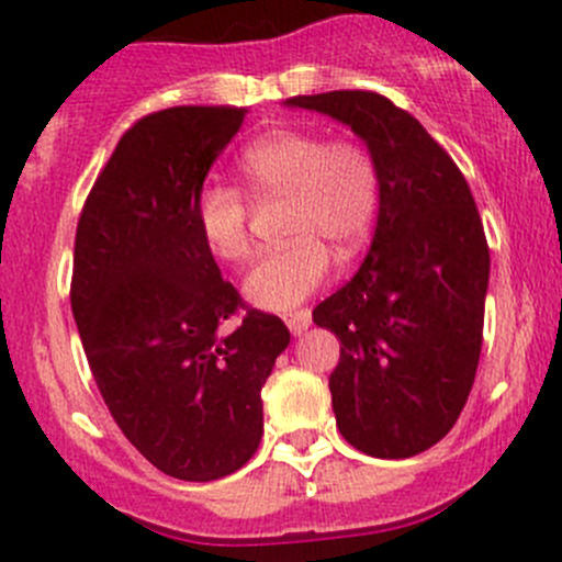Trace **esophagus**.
Returning <instances> with one entry per match:
<instances>
[{
  "label": "esophagus",
  "instance_id": "34e87169",
  "mask_svg": "<svg viewBox=\"0 0 562 562\" xmlns=\"http://www.w3.org/2000/svg\"><path fill=\"white\" fill-rule=\"evenodd\" d=\"M285 323L293 334H304L313 326V313H310V310H296V313L285 315Z\"/></svg>",
  "mask_w": 562,
  "mask_h": 562
}]
</instances>
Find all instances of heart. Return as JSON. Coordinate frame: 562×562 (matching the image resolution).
Returning <instances> with one entry per match:
<instances>
[{
  "label": "heart",
  "instance_id": "b5f03b06",
  "mask_svg": "<svg viewBox=\"0 0 562 562\" xmlns=\"http://www.w3.org/2000/svg\"><path fill=\"white\" fill-rule=\"evenodd\" d=\"M239 173L255 198L288 195L291 245L255 260L245 296L255 307L291 310L331 274V252L353 255L367 241L381 203V173L359 140H328L317 130H271L245 146ZM206 247L225 263L249 255V203L236 187L209 184L195 201Z\"/></svg>",
  "mask_w": 562,
  "mask_h": 562
}]
</instances>
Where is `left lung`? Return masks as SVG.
Instances as JSON below:
<instances>
[{"mask_svg": "<svg viewBox=\"0 0 562 562\" xmlns=\"http://www.w3.org/2000/svg\"><path fill=\"white\" fill-rule=\"evenodd\" d=\"M285 105L348 124L378 162L370 252L313 321L339 339L328 389L342 438L378 459L416 457L449 435L475 381L490 288L479 209L443 146L383 94L345 89Z\"/></svg>", "mask_w": 562, "mask_h": 562, "instance_id": "1", "label": "left lung"}]
</instances>
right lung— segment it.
Instances as JSON below:
<instances>
[{"label": "right lung", "instance_id": "obj_1", "mask_svg": "<svg viewBox=\"0 0 562 562\" xmlns=\"http://www.w3.org/2000/svg\"><path fill=\"white\" fill-rule=\"evenodd\" d=\"M245 108L179 105L135 122L94 181L76 231L70 304L113 422L181 481L236 473L263 435L260 389L291 331L247 310L195 220L209 168Z\"/></svg>", "mask_w": 562, "mask_h": 562}]
</instances>
